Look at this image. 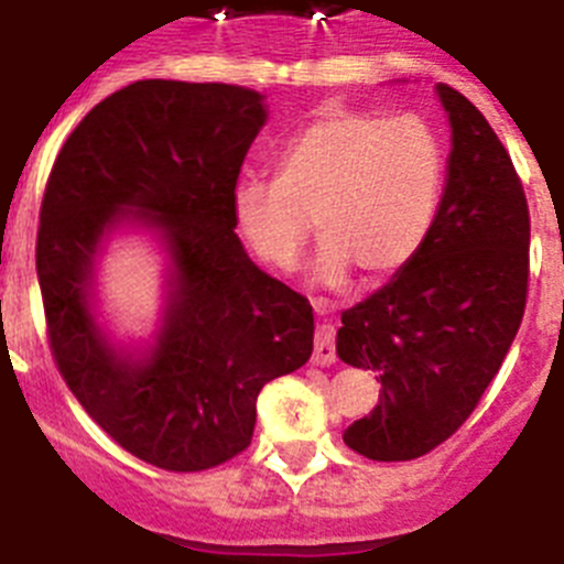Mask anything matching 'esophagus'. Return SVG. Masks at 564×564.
I'll use <instances>...</instances> for the list:
<instances>
[{"mask_svg": "<svg viewBox=\"0 0 564 564\" xmlns=\"http://www.w3.org/2000/svg\"><path fill=\"white\" fill-rule=\"evenodd\" d=\"M313 307H316V313H325V305H322V302H313ZM313 364H318V367H330V364H336V327H333L330 322L318 325L316 347H313Z\"/></svg>", "mask_w": 564, "mask_h": 564, "instance_id": "1", "label": "esophagus"}]
</instances>
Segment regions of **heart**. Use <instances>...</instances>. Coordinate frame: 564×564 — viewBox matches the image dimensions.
I'll use <instances>...</instances> for the list:
<instances>
[{
	"label": "heart",
	"instance_id": "1",
	"mask_svg": "<svg viewBox=\"0 0 564 564\" xmlns=\"http://www.w3.org/2000/svg\"><path fill=\"white\" fill-rule=\"evenodd\" d=\"M441 186V143L421 118L325 107L279 152L276 181L242 177L231 208L248 246L276 271L299 265L316 223L318 285L341 288L352 271L372 285L421 251Z\"/></svg>",
	"mask_w": 564,
	"mask_h": 564
}]
</instances>
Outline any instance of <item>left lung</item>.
Returning a JSON list of instances; mask_svg holds the SVG:
<instances>
[{
  "label": "left lung",
  "instance_id": "left-lung-1",
  "mask_svg": "<svg viewBox=\"0 0 564 564\" xmlns=\"http://www.w3.org/2000/svg\"><path fill=\"white\" fill-rule=\"evenodd\" d=\"M452 127L441 206L421 251L341 313L336 352L376 370L381 395L344 443L370 460H415L455 435L500 370L528 293L531 220L506 147L480 109L435 84Z\"/></svg>",
  "mask_w": 564,
  "mask_h": 564
}]
</instances>
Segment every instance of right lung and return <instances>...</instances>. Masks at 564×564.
<instances>
[{
    "label": "right lung",
    "mask_w": 564,
    "mask_h": 564,
    "mask_svg": "<svg viewBox=\"0 0 564 564\" xmlns=\"http://www.w3.org/2000/svg\"><path fill=\"white\" fill-rule=\"evenodd\" d=\"M265 121L253 89L134 82L84 115L50 172L36 239L50 350L87 415L166 471L248 449L259 390L313 352L311 302L234 234L239 166ZM121 227L152 230L167 253L141 348L112 343L97 316V259Z\"/></svg>",
    "instance_id": "right-lung-1"
}]
</instances>
